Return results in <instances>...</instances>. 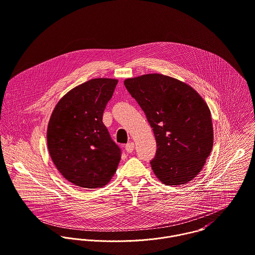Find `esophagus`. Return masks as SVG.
Masks as SVG:
<instances>
[{"label":"esophagus","mask_w":255,"mask_h":255,"mask_svg":"<svg viewBox=\"0 0 255 255\" xmlns=\"http://www.w3.org/2000/svg\"><path fill=\"white\" fill-rule=\"evenodd\" d=\"M133 149H134V143H133V142H128V143L126 145V150H127V152L130 153V152L133 151Z\"/></svg>","instance_id":"esophagus-1"}]
</instances>
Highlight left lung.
Wrapping results in <instances>:
<instances>
[{
	"mask_svg": "<svg viewBox=\"0 0 255 255\" xmlns=\"http://www.w3.org/2000/svg\"><path fill=\"white\" fill-rule=\"evenodd\" d=\"M152 128L157 150L151 168L160 182L179 186L203 169L214 143L211 111L191 86L158 73L124 81Z\"/></svg>",
	"mask_w": 255,
	"mask_h": 255,
	"instance_id": "1",
	"label": "left lung"
}]
</instances>
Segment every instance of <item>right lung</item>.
<instances>
[{
    "label": "right lung",
    "mask_w": 255,
    "mask_h": 255,
    "mask_svg": "<svg viewBox=\"0 0 255 255\" xmlns=\"http://www.w3.org/2000/svg\"><path fill=\"white\" fill-rule=\"evenodd\" d=\"M117 79L95 78L76 86L56 104L47 126V147L60 174L86 189L101 188L115 175L121 150L103 124Z\"/></svg>",
    "instance_id": "add662e5"
}]
</instances>
